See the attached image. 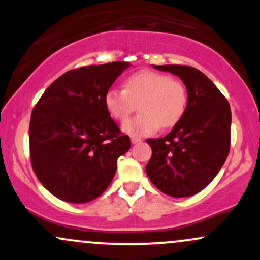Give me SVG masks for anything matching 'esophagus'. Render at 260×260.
<instances>
[{
    "instance_id": "1",
    "label": "esophagus",
    "mask_w": 260,
    "mask_h": 260,
    "mask_svg": "<svg viewBox=\"0 0 260 260\" xmlns=\"http://www.w3.org/2000/svg\"><path fill=\"white\" fill-rule=\"evenodd\" d=\"M131 142H132V144H138V143L142 142V139L138 138V137H132V138H131Z\"/></svg>"
}]
</instances>
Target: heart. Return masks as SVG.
Listing matches in <instances>:
<instances>
[{"label": "heart", "mask_w": 260, "mask_h": 260, "mask_svg": "<svg viewBox=\"0 0 260 260\" xmlns=\"http://www.w3.org/2000/svg\"><path fill=\"white\" fill-rule=\"evenodd\" d=\"M104 103L116 121L128 118L138 104L139 113L122 128L131 136H149L181 120L188 105V90L169 74L144 70L127 77L123 89H109Z\"/></svg>", "instance_id": "1"}]
</instances>
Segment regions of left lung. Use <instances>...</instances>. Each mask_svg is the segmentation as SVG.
Wrapping results in <instances>:
<instances>
[{
  "mask_svg": "<svg viewBox=\"0 0 260 260\" xmlns=\"http://www.w3.org/2000/svg\"><path fill=\"white\" fill-rule=\"evenodd\" d=\"M176 74L188 90L182 118L164 138H149L153 154L147 175L162 193L175 198L197 194L222 168L231 142V109L210 79L190 66H155Z\"/></svg>",
  "mask_w": 260,
  "mask_h": 260,
  "instance_id": "left-lung-1",
  "label": "left lung"
}]
</instances>
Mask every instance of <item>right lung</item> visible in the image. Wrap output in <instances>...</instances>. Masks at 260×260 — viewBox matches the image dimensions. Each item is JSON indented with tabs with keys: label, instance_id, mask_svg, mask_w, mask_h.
I'll use <instances>...</instances> for the list:
<instances>
[{
	"label": "right lung",
	"instance_id": "1",
	"mask_svg": "<svg viewBox=\"0 0 260 260\" xmlns=\"http://www.w3.org/2000/svg\"><path fill=\"white\" fill-rule=\"evenodd\" d=\"M128 62L85 66L50 84L34 106L29 124L31 166L51 194L88 203L111 183L117 159L131 148L107 112L106 91Z\"/></svg>",
	"mask_w": 260,
	"mask_h": 260
}]
</instances>
